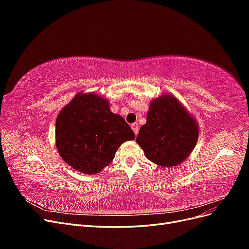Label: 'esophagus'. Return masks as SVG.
<instances>
[{
    "instance_id": "esophagus-1",
    "label": "esophagus",
    "mask_w": 249,
    "mask_h": 249,
    "mask_svg": "<svg viewBox=\"0 0 249 249\" xmlns=\"http://www.w3.org/2000/svg\"><path fill=\"white\" fill-rule=\"evenodd\" d=\"M132 130L134 131V133L135 134H138V132H139V125H138V124L137 123H135V124H132Z\"/></svg>"
}]
</instances>
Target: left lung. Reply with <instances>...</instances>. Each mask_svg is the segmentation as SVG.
Here are the masks:
<instances>
[{
  "label": "left lung",
  "instance_id": "8db88e82",
  "mask_svg": "<svg viewBox=\"0 0 249 249\" xmlns=\"http://www.w3.org/2000/svg\"><path fill=\"white\" fill-rule=\"evenodd\" d=\"M198 139V126L173 95L165 94L149 105L146 124L136 141L148 160L162 167L186 160Z\"/></svg>",
  "mask_w": 249,
  "mask_h": 249
}]
</instances>
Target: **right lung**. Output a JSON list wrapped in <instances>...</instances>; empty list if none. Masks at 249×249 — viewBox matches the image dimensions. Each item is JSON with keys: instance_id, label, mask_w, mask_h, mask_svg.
Returning <instances> with one entry per match:
<instances>
[{"instance_id": "1", "label": "right lung", "mask_w": 249, "mask_h": 249, "mask_svg": "<svg viewBox=\"0 0 249 249\" xmlns=\"http://www.w3.org/2000/svg\"><path fill=\"white\" fill-rule=\"evenodd\" d=\"M125 120L110 111L109 102L94 93H78L56 120V147L76 170L94 175L114 159L122 143L134 140Z\"/></svg>"}]
</instances>
